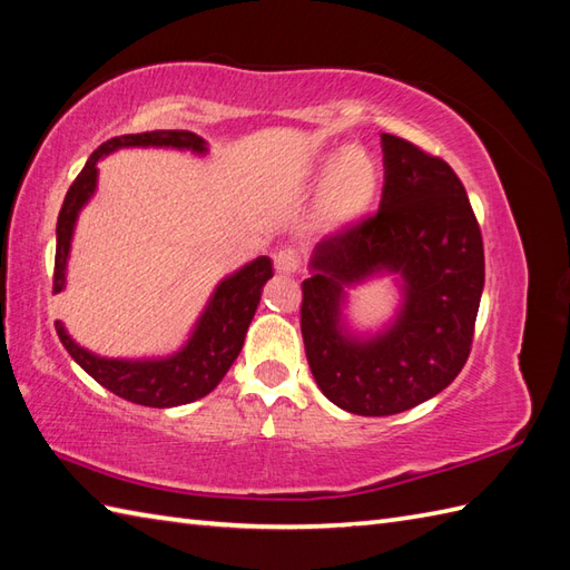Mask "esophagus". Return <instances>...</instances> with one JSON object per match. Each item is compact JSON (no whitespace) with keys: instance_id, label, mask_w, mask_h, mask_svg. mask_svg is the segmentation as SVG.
Instances as JSON below:
<instances>
[{"instance_id":"esophagus-1","label":"esophagus","mask_w":570,"mask_h":570,"mask_svg":"<svg viewBox=\"0 0 570 570\" xmlns=\"http://www.w3.org/2000/svg\"><path fill=\"white\" fill-rule=\"evenodd\" d=\"M296 269H298V255L291 247H284L274 255V272L276 274L288 276V274H294Z\"/></svg>"}]
</instances>
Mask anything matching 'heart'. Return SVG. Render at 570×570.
<instances>
[{"instance_id":"1","label":"heart","mask_w":570,"mask_h":570,"mask_svg":"<svg viewBox=\"0 0 570 570\" xmlns=\"http://www.w3.org/2000/svg\"><path fill=\"white\" fill-rule=\"evenodd\" d=\"M313 177L325 181L317 198L315 223L333 233L350 228L368 214L381 184L379 163L362 145L323 155L313 167Z\"/></svg>"}]
</instances>
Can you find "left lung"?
<instances>
[{
  "instance_id": "1",
  "label": "left lung",
  "mask_w": 570,
  "mask_h": 570,
  "mask_svg": "<svg viewBox=\"0 0 570 570\" xmlns=\"http://www.w3.org/2000/svg\"><path fill=\"white\" fill-rule=\"evenodd\" d=\"M379 214L317 243L303 282L301 333L327 401L383 417L434 399L464 368L485 284L481 228L440 157L381 134ZM391 275L400 306L379 328L348 321V288Z\"/></svg>"
}]
</instances>
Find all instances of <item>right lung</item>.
<instances>
[{
    "instance_id": "add662e5",
    "label": "right lung",
    "mask_w": 570,
    "mask_h": 570,
    "mask_svg": "<svg viewBox=\"0 0 570 570\" xmlns=\"http://www.w3.org/2000/svg\"><path fill=\"white\" fill-rule=\"evenodd\" d=\"M124 148H169L187 150L198 157L208 155V142L191 130H145L106 140L91 153L85 169L72 181L58 216V245H56V276L52 291L60 294L68 284V262L79 214L91 202L99 184V160ZM274 276L272 259L257 257L243 264L240 269L220 279L196 317L187 342L165 356H101L72 340L60 321L56 330L65 350L106 391L118 399L148 407H177L204 399L214 391L245 345L247 327L259 306L262 288Z\"/></svg>"
}]
</instances>
